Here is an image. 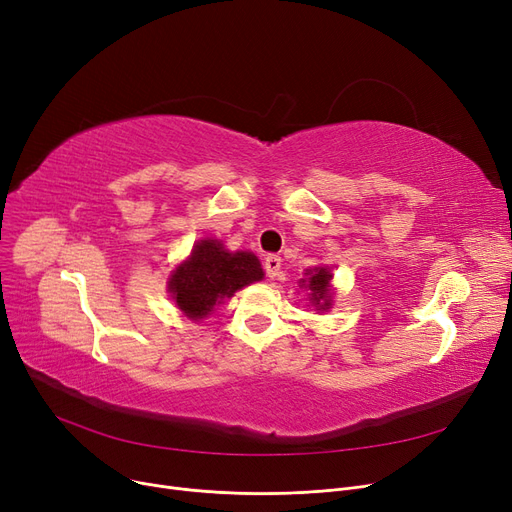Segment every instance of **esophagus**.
<instances>
[{
  "mask_svg": "<svg viewBox=\"0 0 512 512\" xmlns=\"http://www.w3.org/2000/svg\"><path fill=\"white\" fill-rule=\"evenodd\" d=\"M280 267H282V259L278 255H267L263 259V270L267 278H278L280 276Z\"/></svg>",
  "mask_w": 512,
  "mask_h": 512,
  "instance_id": "obj_1",
  "label": "esophagus"
}]
</instances>
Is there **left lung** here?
<instances>
[{
    "mask_svg": "<svg viewBox=\"0 0 512 512\" xmlns=\"http://www.w3.org/2000/svg\"><path fill=\"white\" fill-rule=\"evenodd\" d=\"M309 290H311V303L319 309H330V272L326 267H315V272H309ZM305 282V280H303Z\"/></svg>",
    "mask_w": 512,
    "mask_h": 512,
    "instance_id": "1",
    "label": "left lung"
}]
</instances>
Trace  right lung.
<instances>
[{
    "label": "right lung",
    "instance_id": "obj_1",
    "mask_svg": "<svg viewBox=\"0 0 512 512\" xmlns=\"http://www.w3.org/2000/svg\"><path fill=\"white\" fill-rule=\"evenodd\" d=\"M261 278V263L253 253H228L218 240H201L188 261L176 267L170 292L186 317L201 319L215 303Z\"/></svg>",
    "mask_w": 512,
    "mask_h": 512
}]
</instances>
